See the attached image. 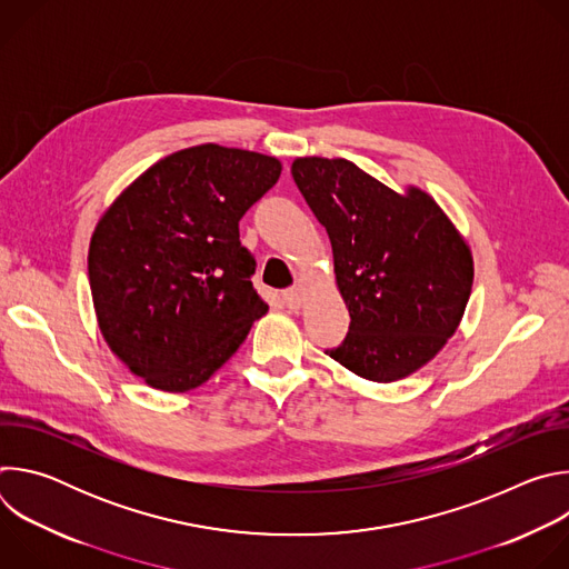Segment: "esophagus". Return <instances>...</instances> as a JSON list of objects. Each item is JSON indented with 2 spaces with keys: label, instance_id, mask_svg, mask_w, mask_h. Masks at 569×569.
Listing matches in <instances>:
<instances>
[{
  "label": "esophagus",
  "instance_id": "1",
  "mask_svg": "<svg viewBox=\"0 0 569 569\" xmlns=\"http://www.w3.org/2000/svg\"><path fill=\"white\" fill-rule=\"evenodd\" d=\"M283 301L288 303V308L297 310V308H301V306H303V301H306V290H303L301 286L290 288V290H286V292H283Z\"/></svg>",
  "mask_w": 569,
  "mask_h": 569
}]
</instances>
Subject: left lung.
<instances>
[{
	"label": "left lung",
	"instance_id": "left-lung-1",
	"mask_svg": "<svg viewBox=\"0 0 569 569\" xmlns=\"http://www.w3.org/2000/svg\"><path fill=\"white\" fill-rule=\"evenodd\" d=\"M292 178L327 227L351 315L345 342L327 353L373 382L408 378L463 317L475 274L466 238L430 193H398L349 159L297 157Z\"/></svg>",
	"mask_w": 569,
	"mask_h": 569
}]
</instances>
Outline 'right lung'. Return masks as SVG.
Masks as SVG:
<instances>
[{
	"label": "right lung",
	"mask_w": 569,
	"mask_h": 569,
	"mask_svg": "<svg viewBox=\"0 0 569 569\" xmlns=\"http://www.w3.org/2000/svg\"><path fill=\"white\" fill-rule=\"evenodd\" d=\"M279 176L270 154L184 148L143 171L97 222L88 272L99 329L146 385L200 387L268 312L238 220Z\"/></svg>",
	"instance_id": "obj_1"
}]
</instances>
